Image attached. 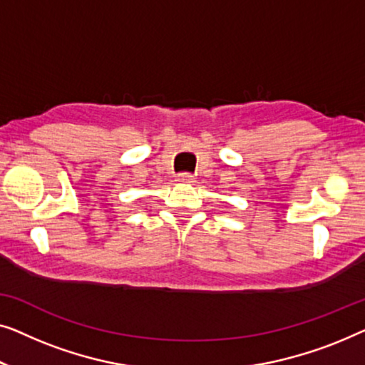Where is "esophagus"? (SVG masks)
<instances>
[{"label":"esophagus","mask_w":365,"mask_h":365,"mask_svg":"<svg viewBox=\"0 0 365 365\" xmlns=\"http://www.w3.org/2000/svg\"><path fill=\"white\" fill-rule=\"evenodd\" d=\"M177 180L180 182V183H192L193 182V175H190V173H178Z\"/></svg>","instance_id":"esophagus-1"}]
</instances>
